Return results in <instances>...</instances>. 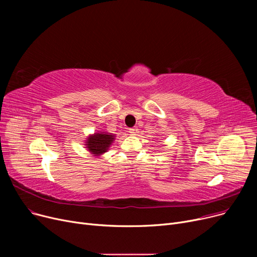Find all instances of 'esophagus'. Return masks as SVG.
Listing matches in <instances>:
<instances>
[{
  "label": "esophagus",
  "mask_w": 257,
  "mask_h": 257,
  "mask_svg": "<svg viewBox=\"0 0 257 257\" xmlns=\"http://www.w3.org/2000/svg\"><path fill=\"white\" fill-rule=\"evenodd\" d=\"M129 132L132 134V136H136V134L139 132V129L136 128V127H133V128L129 129Z\"/></svg>",
  "instance_id": "1"
}]
</instances>
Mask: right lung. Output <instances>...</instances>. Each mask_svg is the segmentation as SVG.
Instances as JSON below:
<instances>
[{
	"label": "right lung",
	"mask_w": 257,
	"mask_h": 257,
	"mask_svg": "<svg viewBox=\"0 0 257 257\" xmlns=\"http://www.w3.org/2000/svg\"><path fill=\"white\" fill-rule=\"evenodd\" d=\"M115 140V134L109 132H96L89 134L85 140V148L92 156H101L109 150V147Z\"/></svg>",
	"instance_id": "add662e5"
}]
</instances>
